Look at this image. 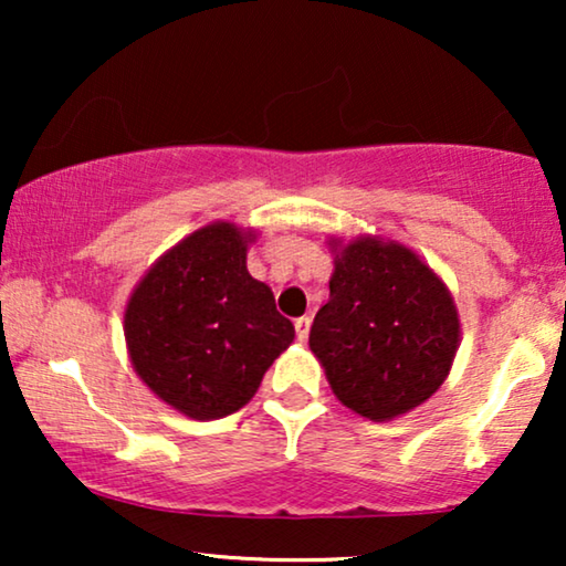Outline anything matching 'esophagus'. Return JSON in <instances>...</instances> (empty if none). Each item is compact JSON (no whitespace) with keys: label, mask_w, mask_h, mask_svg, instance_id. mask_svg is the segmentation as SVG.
Instances as JSON below:
<instances>
[{"label":"esophagus","mask_w":566,"mask_h":566,"mask_svg":"<svg viewBox=\"0 0 566 566\" xmlns=\"http://www.w3.org/2000/svg\"><path fill=\"white\" fill-rule=\"evenodd\" d=\"M293 327H296L298 343H306L308 329H312V319H308V316H301V319H296V324H293Z\"/></svg>","instance_id":"obj_1"}]
</instances>
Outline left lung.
Instances as JSON below:
<instances>
[{"instance_id": "obj_1", "label": "left lung", "mask_w": 566, "mask_h": 566, "mask_svg": "<svg viewBox=\"0 0 566 566\" xmlns=\"http://www.w3.org/2000/svg\"><path fill=\"white\" fill-rule=\"evenodd\" d=\"M329 301L308 347L347 409L386 422L420 407L459 350V312L446 283L409 247L378 237L339 244Z\"/></svg>"}]
</instances>
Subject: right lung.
Returning <instances> with one entry per match:
<instances>
[{
    "label": "right lung",
    "instance_id": "1",
    "mask_svg": "<svg viewBox=\"0 0 566 566\" xmlns=\"http://www.w3.org/2000/svg\"><path fill=\"white\" fill-rule=\"evenodd\" d=\"M254 231L216 221L161 254L130 293L123 332L138 378L190 420H219L293 343L273 291L247 270Z\"/></svg>",
    "mask_w": 566,
    "mask_h": 566
}]
</instances>
